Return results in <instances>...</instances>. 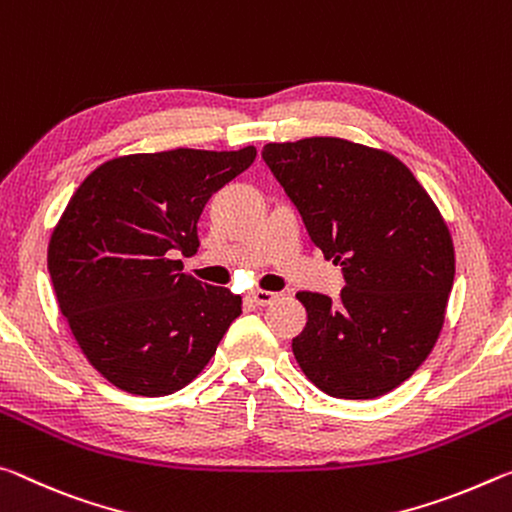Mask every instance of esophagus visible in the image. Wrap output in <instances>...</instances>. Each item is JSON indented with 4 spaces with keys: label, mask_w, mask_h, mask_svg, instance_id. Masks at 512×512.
I'll list each match as a JSON object with an SVG mask.
<instances>
[{
    "label": "esophagus",
    "mask_w": 512,
    "mask_h": 512,
    "mask_svg": "<svg viewBox=\"0 0 512 512\" xmlns=\"http://www.w3.org/2000/svg\"><path fill=\"white\" fill-rule=\"evenodd\" d=\"M249 299L258 306H267V304H272L274 299H279V295H276V292H267V290H254V292H249Z\"/></svg>",
    "instance_id": "34e87169"
}]
</instances>
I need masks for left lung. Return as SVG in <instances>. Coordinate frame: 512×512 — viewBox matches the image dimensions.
<instances>
[{
	"mask_svg": "<svg viewBox=\"0 0 512 512\" xmlns=\"http://www.w3.org/2000/svg\"><path fill=\"white\" fill-rule=\"evenodd\" d=\"M263 161L326 261L340 299L299 292L308 322L292 354L335 399H374L404 383L438 340L456 258L420 181L388 152L342 138L270 142Z\"/></svg>",
	"mask_w": 512,
	"mask_h": 512,
	"instance_id": "1",
	"label": "left lung"
}]
</instances>
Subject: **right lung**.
Masks as SVG:
<instances>
[{
    "label": "right lung",
    "mask_w": 512,
    "mask_h": 512,
    "mask_svg": "<svg viewBox=\"0 0 512 512\" xmlns=\"http://www.w3.org/2000/svg\"><path fill=\"white\" fill-rule=\"evenodd\" d=\"M256 149H172L99 165L49 240L47 267L90 365L140 397L181 390L242 313L240 295L183 274L206 201L254 163Z\"/></svg>",
    "instance_id": "right-lung-1"
}]
</instances>
